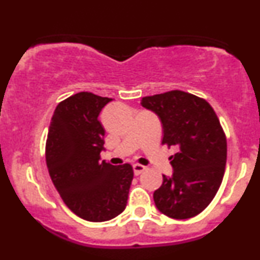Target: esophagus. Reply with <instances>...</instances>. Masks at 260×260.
Instances as JSON below:
<instances>
[{"mask_svg": "<svg viewBox=\"0 0 260 260\" xmlns=\"http://www.w3.org/2000/svg\"><path fill=\"white\" fill-rule=\"evenodd\" d=\"M145 170H147V168H145V166H143V165H140V164H134V165H133V171H134V175H136V176L140 175L143 171H145Z\"/></svg>", "mask_w": 260, "mask_h": 260, "instance_id": "esophagus-1", "label": "esophagus"}]
</instances>
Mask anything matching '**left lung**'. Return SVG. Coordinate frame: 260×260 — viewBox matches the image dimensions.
<instances>
[{"mask_svg": "<svg viewBox=\"0 0 260 260\" xmlns=\"http://www.w3.org/2000/svg\"><path fill=\"white\" fill-rule=\"evenodd\" d=\"M140 104L160 117L162 144L178 149L170 157L174 175H164L154 192L155 205L172 219L198 215L214 199L225 174L228 140L215 111L205 99L182 90L144 96Z\"/></svg>", "mask_w": 260, "mask_h": 260, "instance_id": "1", "label": "left lung"}]
</instances>
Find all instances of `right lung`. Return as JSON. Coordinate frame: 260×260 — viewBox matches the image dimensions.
Masks as SVG:
<instances>
[{"instance_id":"add662e5","label":"right lung","mask_w":260,"mask_h":260,"mask_svg":"<svg viewBox=\"0 0 260 260\" xmlns=\"http://www.w3.org/2000/svg\"><path fill=\"white\" fill-rule=\"evenodd\" d=\"M111 100L77 92L58 104L47 133L45 156L53 186L64 204L88 221L120 215L133 180L129 164L100 161L105 129L98 117Z\"/></svg>"}]
</instances>
